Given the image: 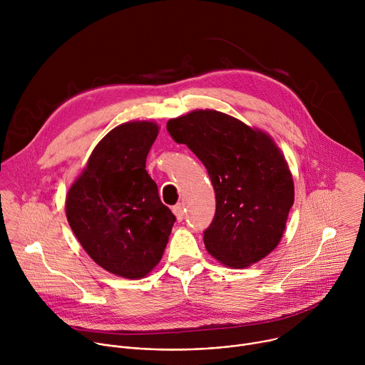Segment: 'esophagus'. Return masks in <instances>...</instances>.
<instances>
[{"label":"esophagus","instance_id":"obj_1","mask_svg":"<svg viewBox=\"0 0 365 365\" xmlns=\"http://www.w3.org/2000/svg\"><path fill=\"white\" fill-rule=\"evenodd\" d=\"M173 214L176 215L178 221H183L185 218V211H183V205L182 203H178L173 206Z\"/></svg>","mask_w":365,"mask_h":365}]
</instances>
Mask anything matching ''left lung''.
<instances>
[{
  "instance_id": "8db88e82",
  "label": "left lung",
  "mask_w": 365,
  "mask_h": 365,
  "mask_svg": "<svg viewBox=\"0 0 365 365\" xmlns=\"http://www.w3.org/2000/svg\"><path fill=\"white\" fill-rule=\"evenodd\" d=\"M168 131L203 163L215 190V217L205 247L231 269H244L280 242L294 185L283 153L269 134L214 110L168 121Z\"/></svg>"
}]
</instances>
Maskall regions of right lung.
Wrapping results in <instances>:
<instances>
[{
	"label": "right lung",
	"instance_id": "obj_1",
	"mask_svg": "<svg viewBox=\"0 0 365 365\" xmlns=\"http://www.w3.org/2000/svg\"><path fill=\"white\" fill-rule=\"evenodd\" d=\"M158 134L159 125L150 121L111 130L66 196V218L83 250L125 279H141L159 264L176 221L145 170Z\"/></svg>",
	"mask_w": 365,
	"mask_h": 365
}]
</instances>
